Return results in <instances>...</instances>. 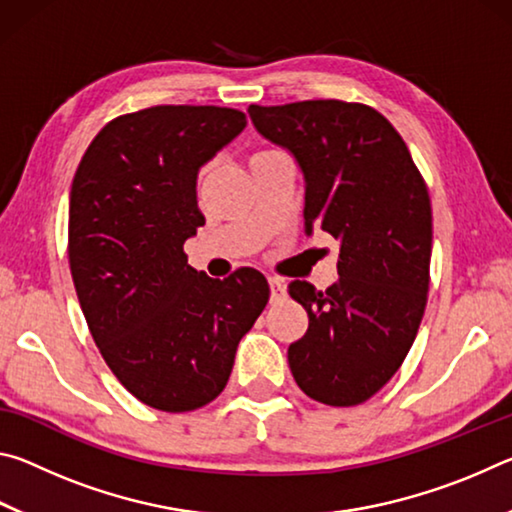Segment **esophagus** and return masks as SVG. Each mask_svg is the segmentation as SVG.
Returning a JSON list of instances; mask_svg holds the SVG:
<instances>
[{
    "instance_id": "1",
    "label": "esophagus",
    "mask_w": 512,
    "mask_h": 512,
    "mask_svg": "<svg viewBox=\"0 0 512 512\" xmlns=\"http://www.w3.org/2000/svg\"><path fill=\"white\" fill-rule=\"evenodd\" d=\"M268 287H271V300H282L284 293H287V289H284V282L277 280V277H268Z\"/></svg>"
}]
</instances>
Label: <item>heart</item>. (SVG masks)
I'll use <instances>...</instances> for the list:
<instances>
[{"label": "heart", "instance_id": "b5f03b06", "mask_svg": "<svg viewBox=\"0 0 512 512\" xmlns=\"http://www.w3.org/2000/svg\"><path fill=\"white\" fill-rule=\"evenodd\" d=\"M271 153H277V151H273V149H262V151H257V153L253 155V160H255V158H262V155H271Z\"/></svg>", "mask_w": 512, "mask_h": 512}]
</instances>
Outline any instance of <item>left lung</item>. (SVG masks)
I'll return each instance as SVG.
<instances>
[{
    "label": "left lung",
    "mask_w": 512,
    "mask_h": 512,
    "mask_svg": "<svg viewBox=\"0 0 512 512\" xmlns=\"http://www.w3.org/2000/svg\"><path fill=\"white\" fill-rule=\"evenodd\" d=\"M248 112L305 173V230L341 241L332 287L289 284L309 316L307 334L289 345L293 379L311 400L357 406L400 370L427 307V183L402 135L366 103L314 99Z\"/></svg>",
    "instance_id": "left-lung-1"
}]
</instances>
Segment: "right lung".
I'll return each instance as SVG.
<instances>
[{
	"mask_svg": "<svg viewBox=\"0 0 512 512\" xmlns=\"http://www.w3.org/2000/svg\"><path fill=\"white\" fill-rule=\"evenodd\" d=\"M244 126V112L221 106L128 112L101 128L74 173L67 257L85 323L119 384L158 411L221 395L271 293L255 268L214 280L183 250L205 225L198 169Z\"/></svg>",
	"mask_w": 512,
	"mask_h": 512,
	"instance_id": "add662e5",
	"label": "right lung"
}]
</instances>
